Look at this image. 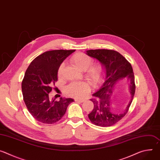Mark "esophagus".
<instances>
[{"label": "esophagus", "instance_id": "esophagus-1", "mask_svg": "<svg viewBox=\"0 0 160 160\" xmlns=\"http://www.w3.org/2000/svg\"><path fill=\"white\" fill-rule=\"evenodd\" d=\"M74 100L76 102H83L84 101V99H78V98H75Z\"/></svg>", "mask_w": 160, "mask_h": 160}]
</instances>
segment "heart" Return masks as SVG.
I'll list each match as a JSON object with an SVG mask.
<instances>
[{
  "label": "heart",
  "mask_w": 160,
  "mask_h": 160,
  "mask_svg": "<svg viewBox=\"0 0 160 160\" xmlns=\"http://www.w3.org/2000/svg\"><path fill=\"white\" fill-rule=\"evenodd\" d=\"M71 61L79 69L83 70L85 78L90 83L95 86L100 82L105 73V68L102 63L92 62V59L90 56L83 53L77 52L71 58ZM64 64H61L58 70V76H62ZM89 90L88 83L85 82H73L68 85L65 88V93L68 96L77 98H82Z\"/></svg>",
  "instance_id": "b5f03b06"
}]
</instances>
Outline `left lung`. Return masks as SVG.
Wrapping results in <instances>:
<instances>
[{
  "mask_svg": "<svg viewBox=\"0 0 160 160\" xmlns=\"http://www.w3.org/2000/svg\"><path fill=\"white\" fill-rule=\"evenodd\" d=\"M87 55L96 58L105 66L106 75L101 88L92 94L90 100L94 108L88 114V118L93 124L99 127H110L122 119L127 113L133 99L135 90V77L131 64L118 52L111 49H91ZM122 78H127L131 82V99L127 108L122 113H112L110 97L116 82Z\"/></svg>",
  "mask_w": 160,
  "mask_h": 160,
  "instance_id": "obj_1",
  "label": "left lung"
}]
</instances>
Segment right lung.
I'll return each mask as SVG.
<instances>
[{
	"instance_id": "right-lung-1",
	"label": "right lung",
	"mask_w": 160,
	"mask_h": 160,
	"mask_svg": "<svg viewBox=\"0 0 160 160\" xmlns=\"http://www.w3.org/2000/svg\"><path fill=\"white\" fill-rule=\"evenodd\" d=\"M75 50L46 51L35 58L25 72L21 83L24 102L32 117L39 122L54 124L60 120L71 98L51 100L49 94L58 81V70L62 62Z\"/></svg>"
}]
</instances>
